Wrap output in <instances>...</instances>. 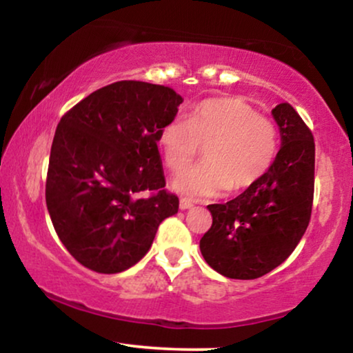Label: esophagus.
I'll return each mask as SVG.
<instances>
[{
  "label": "esophagus",
  "instance_id": "1",
  "mask_svg": "<svg viewBox=\"0 0 353 353\" xmlns=\"http://www.w3.org/2000/svg\"><path fill=\"white\" fill-rule=\"evenodd\" d=\"M191 207H192V202L190 199H186V197H181V199H180V209L186 210V209H191Z\"/></svg>",
  "mask_w": 353,
  "mask_h": 353
}]
</instances>
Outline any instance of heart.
Returning a JSON list of instances; mask_svg holds the SVG:
<instances>
[{
  "mask_svg": "<svg viewBox=\"0 0 353 353\" xmlns=\"http://www.w3.org/2000/svg\"><path fill=\"white\" fill-rule=\"evenodd\" d=\"M172 173L186 170L205 149V163L173 181L176 191L216 197L231 188L241 192L257 185L278 154V130L259 110L238 98L202 101L186 120H170L157 138Z\"/></svg>",
  "mask_w": 353,
  "mask_h": 353,
  "instance_id": "heart-1",
  "label": "heart"
}]
</instances>
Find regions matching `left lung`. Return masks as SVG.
Masks as SVG:
<instances>
[{"label":"left lung","mask_w":353,"mask_h":353,"mask_svg":"<svg viewBox=\"0 0 353 353\" xmlns=\"http://www.w3.org/2000/svg\"><path fill=\"white\" fill-rule=\"evenodd\" d=\"M281 149L257 185L226 204H210L212 226L201 252L215 272L255 279L281 265L305 233L315 190V141L289 103L272 110Z\"/></svg>","instance_id":"8db88e82"}]
</instances>
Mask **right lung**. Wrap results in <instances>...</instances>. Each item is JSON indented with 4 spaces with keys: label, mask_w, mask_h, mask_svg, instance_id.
Instances as JSON below:
<instances>
[{
    "label": "right lung",
    "mask_w": 353,
    "mask_h": 353,
    "mask_svg": "<svg viewBox=\"0 0 353 353\" xmlns=\"http://www.w3.org/2000/svg\"><path fill=\"white\" fill-rule=\"evenodd\" d=\"M181 96L163 85L122 80L62 115L52 139L46 205L61 243L96 273L133 267L159 225L178 212L165 190L159 132Z\"/></svg>",
    "instance_id": "right-lung-1"
}]
</instances>
